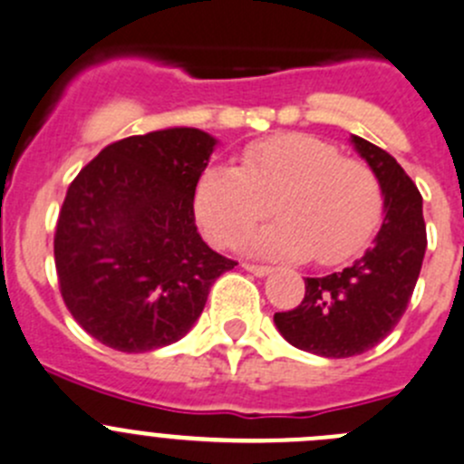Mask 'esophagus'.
Listing matches in <instances>:
<instances>
[{"instance_id": "34e87169", "label": "esophagus", "mask_w": 464, "mask_h": 464, "mask_svg": "<svg viewBox=\"0 0 464 464\" xmlns=\"http://www.w3.org/2000/svg\"><path fill=\"white\" fill-rule=\"evenodd\" d=\"M242 267H245L246 272L254 274V276H260V278L267 276V274L272 272V267H269V265H254V263H245V265H242Z\"/></svg>"}]
</instances>
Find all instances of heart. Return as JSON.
<instances>
[{
	"mask_svg": "<svg viewBox=\"0 0 464 464\" xmlns=\"http://www.w3.org/2000/svg\"><path fill=\"white\" fill-rule=\"evenodd\" d=\"M274 210L278 222L249 249L340 265L374 237L383 218V186L367 163L305 133L246 145L240 168L210 165L195 188V213L210 240L233 246Z\"/></svg>",
	"mask_w": 464,
	"mask_h": 464,
	"instance_id": "heart-1",
	"label": "heart"
}]
</instances>
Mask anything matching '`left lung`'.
<instances>
[{
  "label": "left lung",
  "mask_w": 464,
  "mask_h": 464,
  "mask_svg": "<svg viewBox=\"0 0 464 464\" xmlns=\"http://www.w3.org/2000/svg\"><path fill=\"white\" fill-rule=\"evenodd\" d=\"M352 142L383 186V227L365 256L342 272L305 278L304 301L274 314L292 346L326 358L365 353L392 333L411 304L426 251L421 195L412 179L381 147L358 136Z\"/></svg>",
  "instance_id": "1"
}]
</instances>
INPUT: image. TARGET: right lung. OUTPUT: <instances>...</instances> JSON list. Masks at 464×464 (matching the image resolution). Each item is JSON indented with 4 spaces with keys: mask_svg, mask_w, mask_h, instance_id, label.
Instances as JSON below:
<instances>
[{
    "mask_svg": "<svg viewBox=\"0 0 464 464\" xmlns=\"http://www.w3.org/2000/svg\"><path fill=\"white\" fill-rule=\"evenodd\" d=\"M199 129L103 147L67 188L53 233L58 287L102 344L142 353L181 340L236 260L201 240L195 188L215 150Z\"/></svg>",
    "mask_w": 464,
    "mask_h": 464,
    "instance_id": "obj_1",
    "label": "right lung"
}]
</instances>
